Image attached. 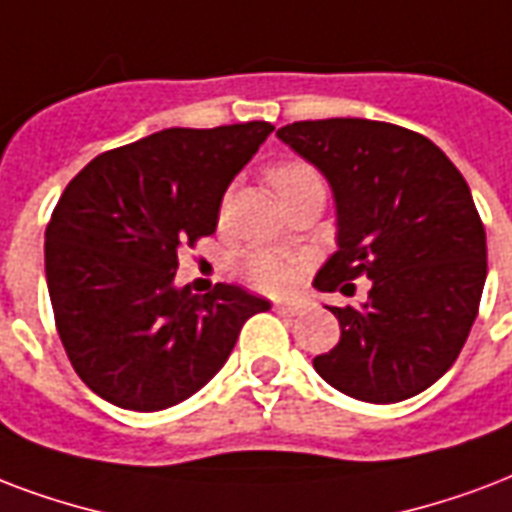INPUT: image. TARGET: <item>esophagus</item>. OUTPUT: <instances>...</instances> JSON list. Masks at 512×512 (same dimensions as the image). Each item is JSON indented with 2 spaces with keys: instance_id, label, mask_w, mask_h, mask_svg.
Returning <instances> with one entry per match:
<instances>
[{
  "instance_id": "1",
  "label": "esophagus",
  "mask_w": 512,
  "mask_h": 512,
  "mask_svg": "<svg viewBox=\"0 0 512 512\" xmlns=\"http://www.w3.org/2000/svg\"><path fill=\"white\" fill-rule=\"evenodd\" d=\"M273 308L282 314V317H295L303 311V303H273Z\"/></svg>"
}]
</instances>
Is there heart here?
<instances>
[{
	"instance_id": "b5f03b06",
	"label": "heart",
	"mask_w": 512,
	"mask_h": 512,
	"mask_svg": "<svg viewBox=\"0 0 512 512\" xmlns=\"http://www.w3.org/2000/svg\"><path fill=\"white\" fill-rule=\"evenodd\" d=\"M271 185L276 187V193H287L290 187L308 182V179H319L317 171L298 161L276 163L271 169ZM244 271L247 279L255 287L265 292H287L298 279V263L292 257L282 255V252H271V249H260L244 260Z\"/></svg>"
}]
</instances>
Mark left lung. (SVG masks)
Returning <instances> with one entry per match:
<instances>
[{
    "mask_svg": "<svg viewBox=\"0 0 512 512\" xmlns=\"http://www.w3.org/2000/svg\"><path fill=\"white\" fill-rule=\"evenodd\" d=\"M276 136L333 190L338 249L314 287L373 282L360 306H330L341 341L314 370L365 403L419 395L454 365L478 317L486 230L470 187L427 136L392 123L300 120Z\"/></svg>",
    "mask_w": 512,
    "mask_h": 512,
    "instance_id": "left-lung-1",
    "label": "left lung"
}]
</instances>
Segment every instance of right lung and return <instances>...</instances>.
<instances>
[{"label": "right lung", "mask_w": 512, "mask_h": 512, "mask_svg": "<svg viewBox=\"0 0 512 512\" xmlns=\"http://www.w3.org/2000/svg\"><path fill=\"white\" fill-rule=\"evenodd\" d=\"M271 123L166 128L93 158L58 198L45 276L66 357L126 411H163L217 376L271 303L236 284L177 287L182 244L212 236L222 195Z\"/></svg>", "instance_id": "1"}]
</instances>
